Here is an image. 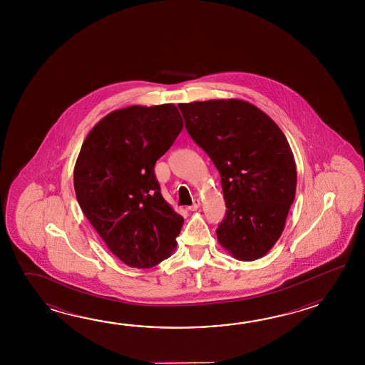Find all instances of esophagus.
<instances>
[{"label": "esophagus", "mask_w": 365, "mask_h": 365, "mask_svg": "<svg viewBox=\"0 0 365 365\" xmlns=\"http://www.w3.org/2000/svg\"><path fill=\"white\" fill-rule=\"evenodd\" d=\"M201 206V202L198 201V200H195L193 202V205H190V206H187V210H190V211H194V210L198 209Z\"/></svg>", "instance_id": "1"}]
</instances>
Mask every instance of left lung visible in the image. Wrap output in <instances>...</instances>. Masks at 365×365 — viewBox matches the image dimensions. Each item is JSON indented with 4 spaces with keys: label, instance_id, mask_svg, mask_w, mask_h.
Returning a JSON list of instances; mask_svg holds the SVG:
<instances>
[{
    "label": "left lung",
    "instance_id": "8db88e82",
    "mask_svg": "<svg viewBox=\"0 0 365 365\" xmlns=\"http://www.w3.org/2000/svg\"><path fill=\"white\" fill-rule=\"evenodd\" d=\"M185 128L220 173L225 217L219 244L255 261L279 240L295 200V158L279 126L239 99L181 103Z\"/></svg>",
    "mask_w": 365,
    "mask_h": 365
}]
</instances>
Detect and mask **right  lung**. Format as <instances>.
<instances>
[{"instance_id": "obj_1", "label": "right lung", "mask_w": 365, "mask_h": 365, "mask_svg": "<svg viewBox=\"0 0 365 365\" xmlns=\"http://www.w3.org/2000/svg\"><path fill=\"white\" fill-rule=\"evenodd\" d=\"M173 104L132 106L103 117L74 167L78 203L109 250L148 269L171 256L184 217L164 200L156 160L182 130Z\"/></svg>"}]
</instances>
